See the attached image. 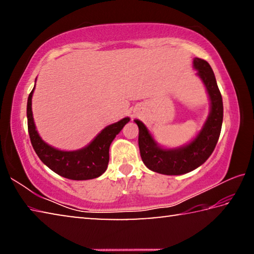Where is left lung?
Here are the masks:
<instances>
[{
	"instance_id": "8db88e82",
	"label": "left lung",
	"mask_w": 254,
	"mask_h": 254,
	"mask_svg": "<svg viewBox=\"0 0 254 254\" xmlns=\"http://www.w3.org/2000/svg\"><path fill=\"white\" fill-rule=\"evenodd\" d=\"M194 67L207 88L210 98V114L203 130L186 147L165 150L159 148L142 122L139 127V149L142 161L150 170L162 175H183L196 169L207 160L214 151L221 134L223 101L212 67L204 59L195 58Z\"/></svg>"
}]
</instances>
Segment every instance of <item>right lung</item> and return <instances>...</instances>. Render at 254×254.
I'll return each mask as SVG.
<instances>
[{
	"label": "right lung",
	"mask_w": 254,
	"mask_h": 254,
	"mask_svg": "<svg viewBox=\"0 0 254 254\" xmlns=\"http://www.w3.org/2000/svg\"><path fill=\"white\" fill-rule=\"evenodd\" d=\"M33 89L28 97V131L32 147L40 160L56 174L72 180L94 179L104 174L109 165V150L112 141L130 119L126 118L106 127L92 143L84 149L77 151H60L44 142L36 131L31 110Z\"/></svg>",
	"instance_id": "1"
}]
</instances>
